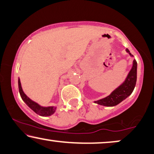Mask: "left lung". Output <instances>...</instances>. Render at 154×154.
<instances>
[{
    "label": "left lung",
    "instance_id": "obj_1",
    "mask_svg": "<svg viewBox=\"0 0 154 154\" xmlns=\"http://www.w3.org/2000/svg\"><path fill=\"white\" fill-rule=\"evenodd\" d=\"M126 52L130 54L131 57H134L131 54L130 51L126 48ZM137 63L134 59L132 63V67L130 72L127 76L126 79L121 85H119L116 89H115L109 95L106 96L101 99L94 101L95 103L98 105L112 107L121 103L122 101L126 99L129 96L131 95L134 90L137 82Z\"/></svg>",
    "mask_w": 154,
    "mask_h": 154
}]
</instances>
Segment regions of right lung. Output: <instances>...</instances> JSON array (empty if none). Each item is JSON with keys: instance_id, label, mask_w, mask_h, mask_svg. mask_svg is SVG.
I'll return each instance as SVG.
<instances>
[{"instance_id": "1", "label": "right lung", "mask_w": 154, "mask_h": 154, "mask_svg": "<svg viewBox=\"0 0 154 154\" xmlns=\"http://www.w3.org/2000/svg\"><path fill=\"white\" fill-rule=\"evenodd\" d=\"M18 87H19V91L20 94L21 96L22 99L23 101L32 109L33 111H34L36 114H38L40 116H51L56 112L57 109V107H54V106H42L36 103L34 101L28 97L27 96L24 94L22 88L21 82H20V78H18Z\"/></svg>"}]
</instances>
